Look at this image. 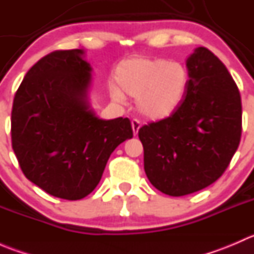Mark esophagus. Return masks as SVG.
I'll return each mask as SVG.
<instances>
[{"instance_id":"obj_1","label":"esophagus","mask_w":254,"mask_h":254,"mask_svg":"<svg viewBox=\"0 0 254 254\" xmlns=\"http://www.w3.org/2000/svg\"><path fill=\"white\" fill-rule=\"evenodd\" d=\"M131 127H132V132H134V135H135V136H136L137 132H139V129H140V127H141V124H140L139 120H136V119L132 120V122H131Z\"/></svg>"}]
</instances>
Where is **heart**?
<instances>
[{"label":"heart","mask_w":254,"mask_h":254,"mask_svg":"<svg viewBox=\"0 0 254 254\" xmlns=\"http://www.w3.org/2000/svg\"><path fill=\"white\" fill-rule=\"evenodd\" d=\"M115 77L124 93L136 97L137 111L151 120L171 117L181 106L189 84L188 71L182 64L143 56L122 61ZM111 93L117 101L124 98L117 86L111 87Z\"/></svg>","instance_id":"obj_1"}]
</instances>
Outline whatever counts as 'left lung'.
<instances>
[{
    "instance_id": "left-lung-1",
    "label": "left lung",
    "mask_w": 254,
    "mask_h": 254,
    "mask_svg": "<svg viewBox=\"0 0 254 254\" xmlns=\"http://www.w3.org/2000/svg\"><path fill=\"white\" fill-rule=\"evenodd\" d=\"M189 84L171 117L139 130L143 168L156 189L171 196L216 182L234 157L242 131L241 96L226 66L206 48L187 59Z\"/></svg>"
}]
</instances>
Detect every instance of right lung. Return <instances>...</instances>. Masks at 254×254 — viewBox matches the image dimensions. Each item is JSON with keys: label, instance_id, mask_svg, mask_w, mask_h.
<instances>
[{"label": "right lung", "instance_id": "obj_1", "mask_svg": "<svg viewBox=\"0 0 254 254\" xmlns=\"http://www.w3.org/2000/svg\"><path fill=\"white\" fill-rule=\"evenodd\" d=\"M91 83L84 50L54 51L28 71L12 108V147L24 176L67 200L92 193L113 151L132 137L127 118L97 117Z\"/></svg>", "mask_w": 254, "mask_h": 254}]
</instances>
